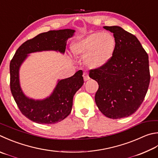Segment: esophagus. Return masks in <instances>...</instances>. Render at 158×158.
Here are the masks:
<instances>
[{"mask_svg": "<svg viewBox=\"0 0 158 158\" xmlns=\"http://www.w3.org/2000/svg\"><path fill=\"white\" fill-rule=\"evenodd\" d=\"M83 77H84V81H88V79H90V77H89L88 73H84V75H83Z\"/></svg>", "mask_w": 158, "mask_h": 158, "instance_id": "1", "label": "esophagus"}]
</instances>
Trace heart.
<instances>
[{
	"mask_svg": "<svg viewBox=\"0 0 158 158\" xmlns=\"http://www.w3.org/2000/svg\"><path fill=\"white\" fill-rule=\"evenodd\" d=\"M116 45V39L113 34L96 31L74 44L72 49L76 55L86 58L89 67L99 68L110 61Z\"/></svg>",
	"mask_w": 158,
	"mask_h": 158,
	"instance_id": "b5f03b06",
	"label": "heart"
}]
</instances>
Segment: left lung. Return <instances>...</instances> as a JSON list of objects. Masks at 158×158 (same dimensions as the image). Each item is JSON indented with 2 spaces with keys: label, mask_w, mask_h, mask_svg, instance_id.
<instances>
[{
  "label": "left lung",
  "mask_w": 158,
  "mask_h": 158,
  "mask_svg": "<svg viewBox=\"0 0 158 158\" xmlns=\"http://www.w3.org/2000/svg\"><path fill=\"white\" fill-rule=\"evenodd\" d=\"M117 45L106 64L89 71L97 81L94 97L99 110L111 119L131 115L144 101L150 83L148 56L137 37L118 26H104Z\"/></svg>",
  "instance_id": "left-lung-1"
}]
</instances>
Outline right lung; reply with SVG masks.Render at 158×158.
<instances>
[{
    "label": "right lung",
    "instance_id": "right-lung-1",
    "mask_svg": "<svg viewBox=\"0 0 158 158\" xmlns=\"http://www.w3.org/2000/svg\"><path fill=\"white\" fill-rule=\"evenodd\" d=\"M74 30L65 29L39 34L27 40L14 54L10 64V90L20 111L31 121L38 124H52L69 115L73 107V97L84 84L83 71L79 70L69 78L59 81L53 93L41 101L28 99L19 85L20 65L30 54L43 50H59L65 52L67 40Z\"/></svg>",
    "mask_w": 158,
    "mask_h": 158
}]
</instances>
